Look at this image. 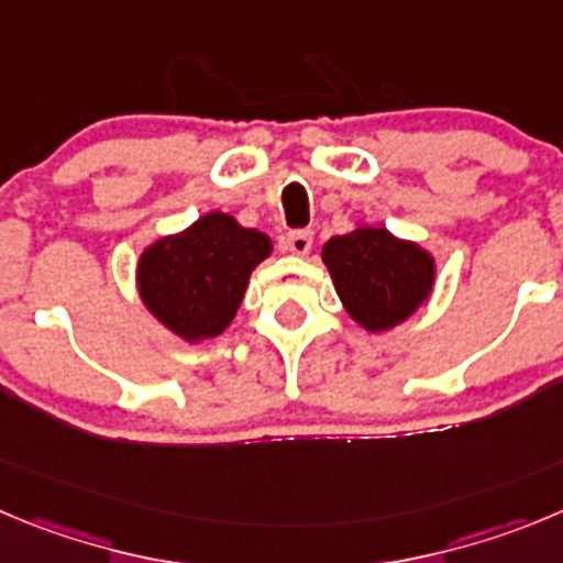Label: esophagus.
Wrapping results in <instances>:
<instances>
[{
    "mask_svg": "<svg viewBox=\"0 0 563 563\" xmlns=\"http://www.w3.org/2000/svg\"><path fill=\"white\" fill-rule=\"evenodd\" d=\"M311 246H313L311 230H291V233L286 235V250L291 252V255H308Z\"/></svg>",
    "mask_w": 563,
    "mask_h": 563,
    "instance_id": "esophagus-1",
    "label": "esophagus"
}]
</instances>
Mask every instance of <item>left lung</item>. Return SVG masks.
<instances>
[{"label":"left lung","instance_id":"obj_1","mask_svg":"<svg viewBox=\"0 0 563 563\" xmlns=\"http://www.w3.org/2000/svg\"><path fill=\"white\" fill-rule=\"evenodd\" d=\"M322 261L346 313L369 333L406 322L433 291V255L386 228H355L322 246Z\"/></svg>","mask_w":563,"mask_h":563}]
</instances>
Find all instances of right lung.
Listing matches in <instances>:
<instances>
[{
  "label": "right lung",
  "mask_w": 563,
  "mask_h": 563,
  "mask_svg": "<svg viewBox=\"0 0 563 563\" xmlns=\"http://www.w3.org/2000/svg\"><path fill=\"white\" fill-rule=\"evenodd\" d=\"M269 255V235L213 210L141 252V299L180 339L191 344L213 339L233 322L252 269Z\"/></svg>",
  "instance_id": "right-lung-1"
}]
</instances>
